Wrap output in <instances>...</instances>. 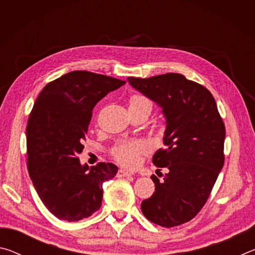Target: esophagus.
<instances>
[{
    "label": "esophagus",
    "mask_w": 255,
    "mask_h": 255,
    "mask_svg": "<svg viewBox=\"0 0 255 255\" xmlns=\"http://www.w3.org/2000/svg\"><path fill=\"white\" fill-rule=\"evenodd\" d=\"M133 174H135V173H133V172L124 170V169H120V170L118 171V176H120V178H122V176H131V175H133Z\"/></svg>",
    "instance_id": "1"
}]
</instances>
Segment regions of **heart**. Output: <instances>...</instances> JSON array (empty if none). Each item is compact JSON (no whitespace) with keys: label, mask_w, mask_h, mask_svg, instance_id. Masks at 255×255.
<instances>
[{"label":"heart","mask_w":255,"mask_h":255,"mask_svg":"<svg viewBox=\"0 0 255 255\" xmlns=\"http://www.w3.org/2000/svg\"><path fill=\"white\" fill-rule=\"evenodd\" d=\"M129 108H144L150 111L152 103L141 94H133L129 100ZM149 147L144 140L122 141L114 148V156L119 163L126 166L133 167L139 163L140 155L148 153Z\"/></svg>","instance_id":"1"}]
</instances>
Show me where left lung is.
<instances>
[{
	"label": "left lung",
	"instance_id": "left-lung-1",
	"mask_svg": "<svg viewBox=\"0 0 255 255\" xmlns=\"http://www.w3.org/2000/svg\"><path fill=\"white\" fill-rule=\"evenodd\" d=\"M127 81L165 118V148L153 155L154 165L165 174L152 176L155 192L141 202V211L156 225L179 226L199 213L223 169L225 126L213 94L182 74Z\"/></svg>",
	"mask_w": 255,
	"mask_h": 255
}]
</instances>
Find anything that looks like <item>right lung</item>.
I'll return each instance as SVG.
<instances>
[{"instance_id": "right-lung-1", "label": "right lung", "mask_w": 255, "mask_h": 255, "mask_svg": "<svg viewBox=\"0 0 255 255\" xmlns=\"http://www.w3.org/2000/svg\"><path fill=\"white\" fill-rule=\"evenodd\" d=\"M124 84L111 76L74 71L47 84L34 102L25 129L28 171L42 204L59 219L79 222L96 213L103 182L117 174L115 164L89 167L77 156L93 108Z\"/></svg>"}]
</instances>
